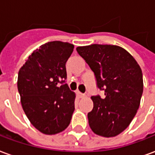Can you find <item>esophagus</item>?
I'll return each mask as SVG.
<instances>
[{
  "label": "esophagus",
  "mask_w": 155,
  "mask_h": 155,
  "mask_svg": "<svg viewBox=\"0 0 155 155\" xmlns=\"http://www.w3.org/2000/svg\"><path fill=\"white\" fill-rule=\"evenodd\" d=\"M77 96L79 98H84V96H85V94H82V93H81L80 91H78V92H77Z\"/></svg>",
  "instance_id": "obj_1"
}]
</instances>
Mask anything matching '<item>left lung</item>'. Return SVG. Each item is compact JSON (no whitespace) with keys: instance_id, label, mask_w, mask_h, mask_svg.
<instances>
[{"instance_id":"obj_1","label":"left lung","mask_w":155,"mask_h":155,"mask_svg":"<svg viewBox=\"0 0 155 155\" xmlns=\"http://www.w3.org/2000/svg\"><path fill=\"white\" fill-rule=\"evenodd\" d=\"M77 52L94 73L104 98L92 96L89 125L100 136H116L130 125L140 104L143 89L141 68L124 48L113 45L78 46Z\"/></svg>"}]
</instances>
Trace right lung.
Instances as JSON below:
<instances>
[{
  "mask_svg": "<svg viewBox=\"0 0 155 155\" xmlns=\"http://www.w3.org/2000/svg\"><path fill=\"white\" fill-rule=\"evenodd\" d=\"M74 45L51 41L33 51L18 73L17 88L23 110L33 126L45 134L68 127L74 110L75 94L66 84L65 63Z\"/></svg>",
  "mask_w": 155,
  "mask_h": 155,
  "instance_id": "obj_1",
  "label": "right lung"
}]
</instances>
